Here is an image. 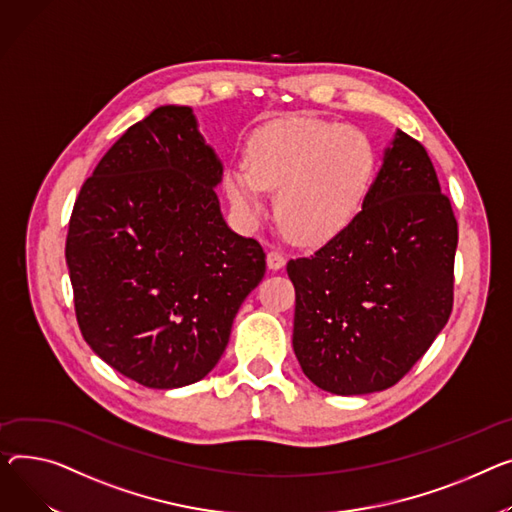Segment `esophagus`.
Returning a JSON list of instances; mask_svg holds the SVG:
<instances>
[{"label":"esophagus","mask_w":512,"mask_h":512,"mask_svg":"<svg viewBox=\"0 0 512 512\" xmlns=\"http://www.w3.org/2000/svg\"><path fill=\"white\" fill-rule=\"evenodd\" d=\"M284 263H286V259H284V255H282L280 251H269V253H267V267H269L271 271L282 269Z\"/></svg>","instance_id":"1"}]
</instances>
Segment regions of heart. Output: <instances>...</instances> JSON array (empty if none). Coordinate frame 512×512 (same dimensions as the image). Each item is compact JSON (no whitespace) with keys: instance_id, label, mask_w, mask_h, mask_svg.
Returning <instances> with one entry per match:
<instances>
[{"instance_id":"1","label":"heart","mask_w":512,"mask_h":512,"mask_svg":"<svg viewBox=\"0 0 512 512\" xmlns=\"http://www.w3.org/2000/svg\"><path fill=\"white\" fill-rule=\"evenodd\" d=\"M377 175L366 133L321 119L286 117L249 142L247 168L226 170V195L243 220L265 216L263 191H276L280 228L298 245L317 247L342 234L362 212Z\"/></svg>"}]
</instances>
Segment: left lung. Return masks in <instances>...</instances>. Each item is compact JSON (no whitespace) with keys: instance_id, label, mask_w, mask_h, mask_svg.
Masks as SVG:
<instances>
[{"instance_id":"left-lung-1","label":"left lung","mask_w":512,"mask_h":512,"mask_svg":"<svg viewBox=\"0 0 512 512\" xmlns=\"http://www.w3.org/2000/svg\"><path fill=\"white\" fill-rule=\"evenodd\" d=\"M457 236L424 146L397 129L360 216L286 267L306 379L335 395L393 387L449 321Z\"/></svg>"}]
</instances>
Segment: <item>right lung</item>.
Masks as SVG:
<instances>
[{
  "instance_id": "1",
  "label": "right lung",
  "mask_w": 512,
  "mask_h": 512,
  "mask_svg": "<svg viewBox=\"0 0 512 512\" xmlns=\"http://www.w3.org/2000/svg\"><path fill=\"white\" fill-rule=\"evenodd\" d=\"M222 160L191 107L131 125L82 185L65 261L92 352L150 389L201 381L228 346L265 253L226 224Z\"/></svg>"
}]
</instances>
